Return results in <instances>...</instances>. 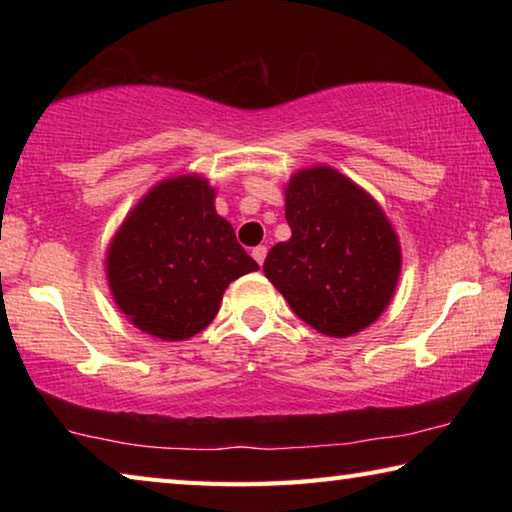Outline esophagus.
<instances>
[{
    "instance_id": "1",
    "label": "esophagus",
    "mask_w": 512,
    "mask_h": 512,
    "mask_svg": "<svg viewBox=\"0 0 512 512\" xmlns=\"http://www.w3.org/2000/svg\"><path fill=\"white\" fill-rule=\"evenodd\" d=\"M253 257H255V262L262 266L264 264V259H266V246H257V248H253Z\"/></svg>"
}]
</instances>
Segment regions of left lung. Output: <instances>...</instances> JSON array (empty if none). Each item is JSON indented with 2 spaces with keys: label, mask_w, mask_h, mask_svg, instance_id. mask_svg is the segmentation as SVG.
<instances>
[{
  "label": "left lung",
  "mask_w": 512,
  "mask_h": 512,
  "mask_svg": "<svg viewBox=\"0 0 512 512\" xmlns=\"http://www.w3.org/2000/svg\"><path fill=\"white\" fill-rule=\"evenodd\" d=\"M291 239L268 250L264 273L293 314L320 334L375 323L400 277V241L381 207L339 171H298L287 187Z\"/></svg>",
  "instance_id": "obj_1"
}]
</instances>
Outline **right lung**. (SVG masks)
<instances>
[{
	"instance_id": "add662e5",
	"label": "right lung",
	"mask_w": 512,
	"mask_h": 512,
	"mask_svg": "<svg viewBox=\"0 0 512 512\" xmlns=\"http://www.w3.org/2000/svg\"><path fill=\"white\" fill-rule=\"evenodd\" d=\"M117 307L142 332L185 341L212 323L237 277L257 271L198 176L164 180L128 214L108 248Z\"/></svg>"
}]
</instances>
